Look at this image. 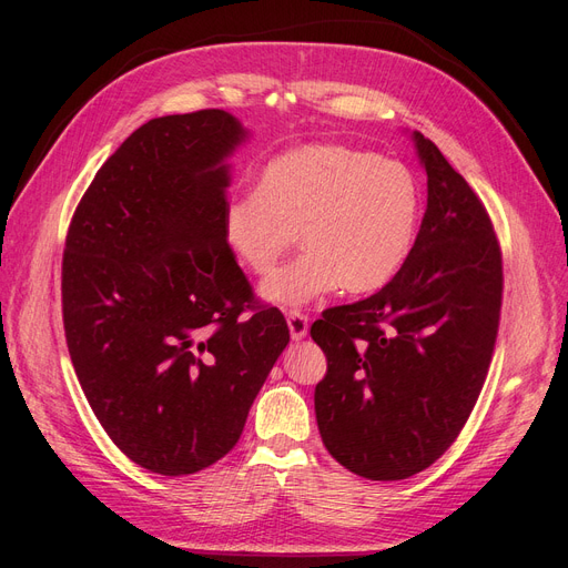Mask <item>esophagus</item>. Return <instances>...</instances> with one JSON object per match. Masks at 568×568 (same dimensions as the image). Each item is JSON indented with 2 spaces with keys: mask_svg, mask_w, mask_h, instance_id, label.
<instances>
[{
  "mask_svg": "<svg viewBox=\"0 0 568 568\" xmlns=\"http://www.w3.org/2000/svg\"><path fill=\"white\" fill-rule=\"evenodd\" d=\"M286 322H288L291 338L294 341H301L307 334V324H311V320H307V315H303L301 311H288Z\"/></svg>",
  "mask_w": 568,
  "mask_h": 568,
  "instance_id": "1",
  "label": "esophagus"
}]
</instances>
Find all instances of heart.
<instances>
[{"label":"heart","mask_w":568,"mask_h":568,"mask_svg":"<svg viewBox=\"0 0 568 568\" xmlns=\"http://www.w3.org/2000/svg\"><path fill=\"white\" fill-rule=\"evenodd\" d=\"M422 192L403 163L348 144H307L274 156L257 189L234 194L222 236L253 274H267L301 242L307 248L263 284L277 305H303L341 284L369 294L388 284L415 246Z\"/></svg>","instance_id":"b5f03b06"}]
</instances>
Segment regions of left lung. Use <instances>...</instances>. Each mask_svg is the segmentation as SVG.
<instances>
[{
	"mask_svg": "<svg viewBox=\"0 0 568 568\" xmlns=\"http://www.w3.org/2000/svg\"><path fill=\"white\" fill-rule=\"evenodd\" d=\"M426 213L407 261L369 298L313 322L326 355L315 415L332 457L372 480L424 471L484 388L503 307V251L484 201L415 132Z\"/></svg>",
	"mask_w": 568,
	"mask_h": 568,
	"instance_id": "left-lung-1",
	"label": "left lung"
}]
</instances>
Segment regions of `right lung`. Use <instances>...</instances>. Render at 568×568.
Instances as JSON below:
<instances>
[{"label": "right lung", "mask_w": 568, "mask_h": 568, "mask_svg": "<svg viewBox=\"0 0 568 568\" xmlns=\"http://www.w3.org/2000/svg\"><path fill=\"white\" fill-rule=\"evenodd\" d=\"M242 140L220 109L153 118L97 170L68 225V353L109 438L153 474L225 457L288 343L222 236V161Z\"/></svg>", "instance_id": "obj_1"}]
</instances>
